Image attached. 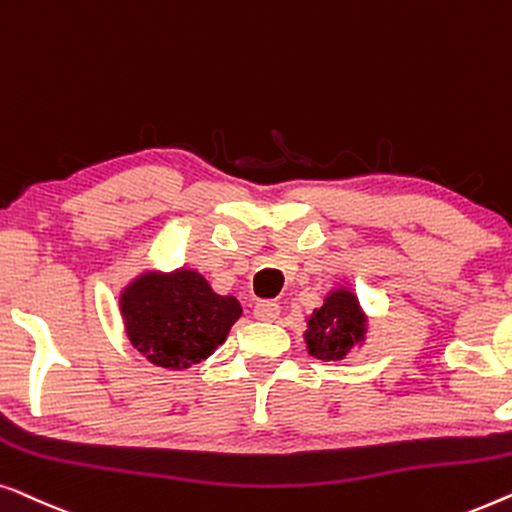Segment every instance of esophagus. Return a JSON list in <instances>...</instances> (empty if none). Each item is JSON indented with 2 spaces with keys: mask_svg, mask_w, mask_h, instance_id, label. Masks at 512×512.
<instances>
[{
  "mask_svg": "<svg viewBox=\"0 0 512 512\" xmlns=\"http://www.w3.org/2000/svg\"><path fill=\"white\" fill-rule=\"evenodd\" d=\"M280 315V306L276 301H259L255 306V318L262 322H273Z\"/></svg>",
  "mask_w": 512,
  "mask_h": 512,
  "instance_id": "34e87169",
  "label": "esophagus"
}]
</instances>
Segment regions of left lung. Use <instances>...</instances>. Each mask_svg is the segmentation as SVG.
<instances>
[{"label": "left lung", "mask_w": 512, "mask_h": 512, "mask_svg": "<svg viewBox=\"0 0 512 512\" xmlns=\"http://www.w3.org/2000/svg\"><path fill=\"white\" fill-rule=\"evenodd\" d=\"M369 331V315L359 306L350 287L338 285L325 294L320 308L306 318L304 341L308 355L322 362H341L352 350L362 348Z\"/></svg>", "instance_id": "8db88e82"}]
</instances>
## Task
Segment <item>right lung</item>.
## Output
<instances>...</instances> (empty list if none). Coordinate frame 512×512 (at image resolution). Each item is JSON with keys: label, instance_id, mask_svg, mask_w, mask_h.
<instances>
[{"label": "right lung", "instance_id": "1", "mask_svg": "<svg viewBox=\"0 0 512 512\" xmlns=\"http://www.w3.org/2000/svg\"><path fill=\"white\" fill-rule=\"evenodd\" d=\"M120 315L129 343L162 369L183 371L225 343L243 308L218 294L194 269H146L120 292Z\"/></svg>", "mask_w": 512, "mask_h": 512}]
</instances>
